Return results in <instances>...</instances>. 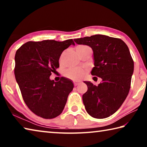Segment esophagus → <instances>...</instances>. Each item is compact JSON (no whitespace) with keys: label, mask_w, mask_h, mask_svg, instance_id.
Listing matches in <instances>:
<instances>
[{"label":"esophagus","mask_w":147,"mask_h":147,"mask_svg":"<svg viewBox=\"0 0 147 147\" xmlns=\"http://www.w3.org/2000/svg\"><path fill=\"white\" fill-rule=\"evenodd\" d=\"M80 84V82H74V86H77Z\"/></svg>","instance_id":"obj_1"}]
</instances>
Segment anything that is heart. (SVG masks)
<instances>
[{
	"mask_svg": "<svg viewBox=\"0 0 147 147\" xmlns=\"http://www.w3.org/2000/svg\"><path fill=\"white\" fill-rule=\"evenodd\" d=\"M86 46L81 45L77 47L76 49H82ZM86 71L85 69L82 68H76V69H71L65 72L64 75L68 79L72 80H80L83 77L86 75Z\"/></svg>",
	"mask_w": 147,
	"mask_h": 147,
	"instance_id": "obj_1",
	"label": "heart"
}]
</instances>
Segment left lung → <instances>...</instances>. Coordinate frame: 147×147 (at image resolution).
<instances>
[{
	"label": "left lung",
	"mask_w": 147,
	"mask_h": 147,
	"mask_svg": "<svg viewBox=\"0 0 147 147\" xmlns=\"http://www.w3.org/2000/svg\"><path fill=\"white\" fill-rule=\"evenodd\" d=\"M74 41L93 49L94 67L91 74L102 79L97 86L84 82L88 86L82 96L87 112L94 118L108 117L118 110L130 91L134 61L128 47L121 39L100 34Z\"/></svg>",
	"instance_id": "obj_1"
}]
</instances>
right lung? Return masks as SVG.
Listing matches in <instances>:
<instances>
[{
    "instance_id": "right-lung-1",
    "label": "right lung",
    "mask_w": 147,
    "mask_h": 147,
    "mask_svg": "<svg viewBox=\"0 0 147 147\" xmlns=\"http://www.w3.org/2000/svg\"><path fill=\"white\" fill-rule=\"evenodd\" d=\"M71 45H74L72 39L28 41L16 52V81L26 106L40 117L51 119L60 115L74 88L70 80L63 77L58 82L50 80L59 67L61 53Z\"/></svg>"
}]
</instances>
